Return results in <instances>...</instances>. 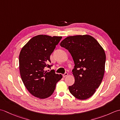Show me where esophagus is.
Listing matches in <instances>:
<instances>
[{
	"mask_svg": "<svg viewBox=\"0 0 120 120\" xmlns=\"http://www.w3.org/2000/svg\"><path fill=\"white\" fill-rule=\"evenodd\" d=\"M68 75V73H65L64 74H63V77H66V76H67Z\"/></svg>",
	"mask_w": 120,
	"mask_h": 120,
	"instance_id": "obj_1",
	"label": "esophagus"
}]
</instances>
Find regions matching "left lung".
<instances>
[{
	"label": "left lung",
	"instance_id": "obj_1",
	"mask_svg": "<svg viewBox=\"0 0 120 120\" xmlns=\"http://www.w3.org/2000/svg\"><path fill=\"white\" fill-rule=\"evenodd\" d=\"M60 46L68 50L75 63L73 74L75 83L68 86L76 98L84 100L95 92L105 72L106 54L96 40L89 35L66 38Z\"/></svg>",
	"mask_w": 120,
	"mask_h": 120
}]
</instances>
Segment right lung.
<instances>
[{
    "mask_svg": "<svg viewBox=\"0 0 120 120\" xmlns=\"http://www.w3.org/2000/svg\"><path fill=\"white\" fill-rule=\"evenodd\" d=\"M62 37L38 35L31 38L22 48L19 68L22 80L32 95L41 99L47 98L54 92L56 83L62 78L50 68V56Z\"/></svg>",
    "mask_w": 120,
    "mask_h": 120,
    "instance_id": "1",
    "label": "right lung"
}]
</instances>
